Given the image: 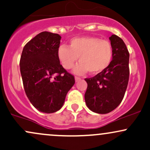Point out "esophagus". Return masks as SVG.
<instances>
[{
	"mask_svg": "<svg viewBox=\"0 0 150 150\" xmlns=\"http://www.w3.org/2000/svg\"><path fill=\"white\" fill-rule=\"evenodd\" d=\"M75 82H78V81H80L81 80V78L79 77H75Z\"/></svg>",
	"mask_w": 150,
	"mask_h": 150,
	"instance_id": "1",
	"label": "esophagus"
}]
</instances>
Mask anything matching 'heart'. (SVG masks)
<instances>
[{"label": "heart", "mask_w": 150, "mask_h": 150, "mask_svg": "<svg viewBox=\"0 0 150 150\" xmlns=\"http://www.w3.org/2000/svg\"><path fill=\"white\" fill-rule=\"evenodd\" d=\"M57 56L65 69L73 68L78 58L80 63L75 66L74 73L83 75L89 71L92 75H97L111 64L113 50L107 40L94 37H75L70 40L68 47L59 46Z\"/></svg>", "instance_id": "b5f03b06"}]
</instances>
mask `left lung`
<instances>
[{"instance_id": "left-lung-1", "label": "left lung", "mask_w": 150, "mask_h": 150, "mask_svg": "<svg viewBox=\"0 0 150 150\" xmlns=\"http://www.w3.org/2000/svg\"><path fill=\"white\" fill-rule=\"evenodd\" d=\"M113 50L109 66L91 78L85 79L87 106L93 112L105 114L114 110L124 97L129 80V52L124 42L113 34L109 37Z\"/></svg>"}]
</instances>
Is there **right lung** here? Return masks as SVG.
<instances>
[{"label":"right lung","mask_w":150,"mask_h":150,"mask_svg":"<svg viewBox=\"0 0 150 150\" xmlns=\"http://www.w3.org/2000/svg\"><path fill=\"white\" fill-rule=\"evenodd\" d=\"M61 37L43 32L26 44L20 61L26 95L43 113H51L63 106L75 78L60 63L57 51Z\"/></svg>","instance_id":"add662e5"}]
</instances>
